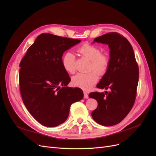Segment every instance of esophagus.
<instances>
[{"instance_id": "34e87169", "label": "esophagus", "mask_w": 156, "mask_h": 156, "mask_svg": "<svg viewBox=\"0 0 156 156\" xmlns=\"http://www.w3.org/2000/svg\"><path fill=\"white\" fill-rule=\"evenodd\" d=\"M84 98H86V99L88 98V95L86 92H84Z\"/></svg>"}]
</instances>
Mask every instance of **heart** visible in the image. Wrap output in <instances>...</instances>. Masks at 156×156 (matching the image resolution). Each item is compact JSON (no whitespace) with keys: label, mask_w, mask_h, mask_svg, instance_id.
Here are the masks:
<instances>
[{"label":"heart","mask_w":156,"mask_h":156,"mask_svg":"<svg viewBox=\"0 0 156 156\" xmlns=\"http://www.w3.org/2000/svg\"><path fill=\"white\" fill-rule=\"evenodd\" d=\"M81 56L90 60L88 73H79L72 79V84L74 87L83 90H88L98 80V75H104L109 67L110 58L106 53H101L100 48L90 44H84L77 49ZM62 64L66 72L73 74L75 72V56L71 53H66L62 58Z\"/></svg>","instance_id":"heart-1"}]
</instances>
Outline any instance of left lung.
Masks as SVG:
<instances>
[{"mask_svg":"<svg viewBox=\"0 0 156 156\" xmlns=\"http://www.w3.org/2000/svg\"><path fill=\"white\" fill-rule=\"evenodd\" d=\"M94 41L107 44L110 49L109 67L96 87L111 90L89 94L90 98L98 101L92 117L99 124L112 126L123 120L134 105L139 66L131 44L119 33H107Z\"/></svg>","mask_w":156,"mask_h":156,"instance_id":"left-lung-1","label":"left lung"}]
</instances>
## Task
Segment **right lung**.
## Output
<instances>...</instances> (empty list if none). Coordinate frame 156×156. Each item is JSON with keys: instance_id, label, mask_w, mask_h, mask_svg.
<instances>
[{"instance_id": "1", "label": "right lung", "mask_w": 156, "mask_h": 156, "mask_svg": "<svg viewBox=\"0 0 156 156\" xmlns=\"http://www.w3.org/2000/svg\"><path fill=\"white\" fill-rule=\"evenodd\" d=\"M80 41L43 33L27 49L20 64L23 101L30 115L44 126L64 123L71 105L83 98L81 88L67 87L71 79L62 64L64 52Z\"/></svg>"}]
</instances>
